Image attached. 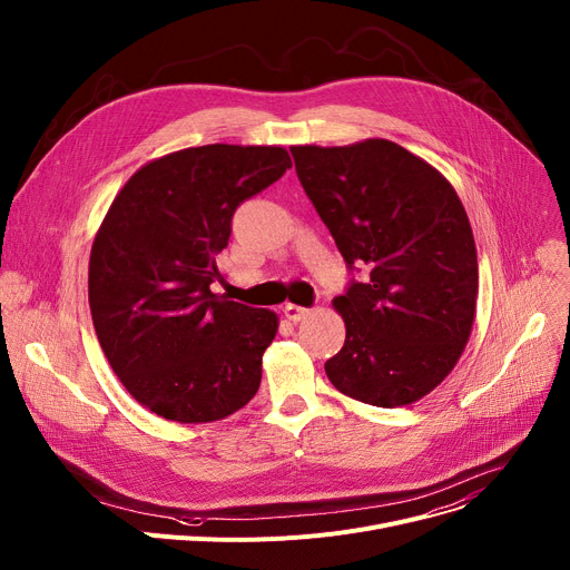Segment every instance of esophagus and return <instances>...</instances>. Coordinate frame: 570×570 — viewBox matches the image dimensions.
I'll list each match as a JSON object with an SVG mask.
<instances>
[{"label": "esophagus", "mask_w": 570, "mask_h": 570, "mask_svg": "<svg viewBox=\"0 0 570 570\" xmlns=\"http://www.w3.org/2000/svg\"><path fill=\"white\" fill-rule=\"evenodd\" d=\"M284 316H286L291 323H299V321H305V318L309 316V309L297 307V305H286V307H284Z\"/></svg>", "instance_id": "34e87169"}]
</instances>
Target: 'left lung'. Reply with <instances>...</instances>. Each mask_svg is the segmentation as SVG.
Segmentation results:
<instances>
[{"label":"left lung","instance_id":"obj_1","mask_svg":"<svg viewBox=\"0 0 570 570\" xmlns=\"http://www.w3.org/2000/svg\"><path fill=\"white\" fill-rule=\"evenodd\" d=\"M291 154L348 268L366 265L332 299L346 344L325 362L330 383L377 407L420 401L461 360L476 314V247L456 189L390 139Z\"/></svg>","mask_w":570,"mask_h":570}]
</instances>
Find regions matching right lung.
<instances>
[{"instance_id":"right-lung-1","label":"right lung","mask_w":570,"mask_h":570,"mask_svg":"<svg viewBox=\"0 0 570 570\" xmlns=\"http://www.w3.org/2000/svg\"><path fill=\"white\" fill-rule=\"evenodd\" d=\"M291 167L282 146L208 144L139 167L91 245L89 307L130 396L169 422L234 414L261 385L279 318L210 291L236 208Z\"/></svg>"}]
</instances>
